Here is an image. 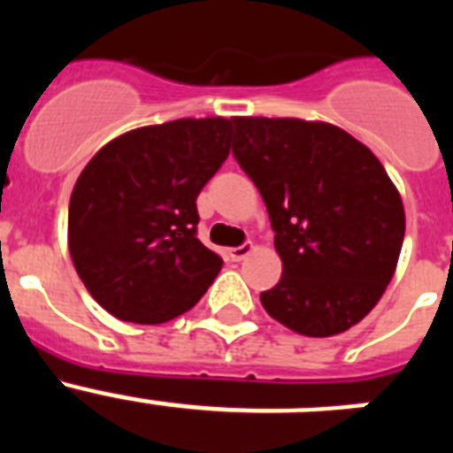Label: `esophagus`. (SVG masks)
<instances>
[{
  "label": "esophagus",
  "instance_id": "esophagus-1",
  "mask_svg": "<svg viewBox=\"0 0 453 453\" xmlns=\"http://www.w3.org/2000/svg\"><path fill=\"white\" fill-rule=\"evenodd\" d=\"M251 250H254V245H251V242H242L240 247H234V250H229V258H231V261H242L245 256L251 254Z\"/></svg>",
  "mask_w": 453,
  "mask_h": 453
}]
</instances>
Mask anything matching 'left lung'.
Wrapping results in <instances>:
<instances>
[{
    "mask_svg": "<svg viewBox=\"0 0 453 453\" xmlns=\"http://www.w3.org/2000/svg\"><path fill=\"white\" fill-rule=\"evenodd\" d=\"M234 156L261 192L281 279L261 292L276 322L311 338L361 322L402 251V197L363 142L326 122L234 118Z\"/></svg>",
    "mask_w": 453,
    "mask_h": 453,
    "instance_id": "8db88e82",
    "label": "left lung"
}]
</instances>
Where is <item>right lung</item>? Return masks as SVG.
I'll list each match as a JSON object with an SVG mask.
<instances>
[{
	"mask_svg": "<svg viewBox=\"0 0 453 453\" xmlns=\"http://www.w3.org/2000/svg\"><path fill=\"white\" fill-rule=\"evenodd\" d=\"M231 127L224 118L142 127L83 167L67 215L72 263L118 319L179 318L222 270L197 238V195L229 156Z\"/></svg>",
	"mask_w": 453,
	"mask_h": 453,
	"instance_id": "1",
	"label": "right lung"
}]
</instances>
